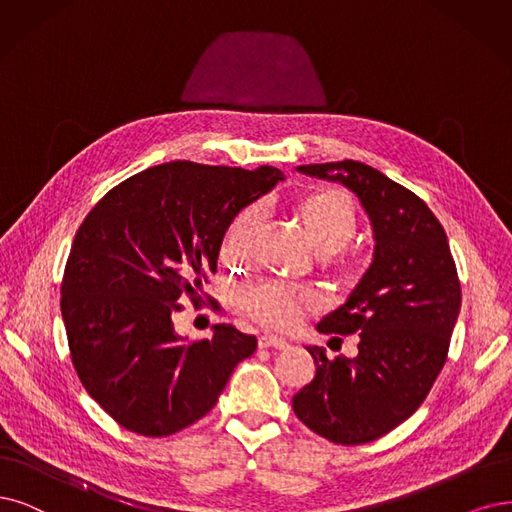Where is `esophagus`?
<instances>
[{"mask_svg": "<svg viewBox=\"0 0 512 512\" xmlns=\"http://www.w3.org/2000/svg\"><path fill=\"white\" fill-rule=\"evenodd\" d=\"M259 348H278V350H285L289 348V342L285 337H278V335H272V333H266L259 337Z\"/></svg>", "mask_w": 512, "mask_h": 512, "instance_id": "esophagus-1", "label": "esophagus"}]
</instances>
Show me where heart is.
I'll use <instances>...</instances> for the list:
<instances>
[{
	"mask_svg": "<svg viewBox=\"0 0 512 512\" xmlns=\"http://www.w3.org/2000/svg\"><path fill=\"white\" fill-rule=\"evenodd\" d=\"M293 213L301 223L308 242L318 255H335L344 251L356 238L358 217L350 198L335 189L301 194L293 202ZM263 225V211L249 206L240 211L225 227L221 255L227 261H249ZM339 268L352 276L348 261H337ZM312 304L310 293L280 280H261L240 293V308L251 318L268 327H289L299 318L304 306Z\"/></svg>",
	"mask_w": 512,
	"mask_h": 512,
	"instance_id": "obj_1",
	"label": "heart"
}]
</instances>
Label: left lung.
<instances>
[{
    "instance_id": "8db88e82",
    "label": "left lung",
    "mask_w": 512,
    "mask_h": 512,
    "mask_svg": "<svg viewBox=\"0 0 512 512\" xmlns=\"http://www.w3.org/2000/svg\"><path fill=\"white\" fill-rule=\"evenodd\" d=\"M299 173L342 183L371 221L373 259L320 333L358 335V354L327 358L308 346L316 375L293 396L297 418L320 437L361 445L403 424L441 373L462 291L447 234L409 189L363 162L297 166Z\"/></svg>"
}]
</instances>
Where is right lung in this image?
Returning a JSON list of instances; mask_svg holds the SVG:
<instances>
[{
	"mask_svg": "<svg viewBox=\"0 0 512 512\" xmlns=\"http://www.w3.org/2000/svg\"><path fill=\"white\" fill-rule=\"evenodd\" d=\"M285 179L255 170L166 162L116 185L73 238L61 287L71 361L88 394L143 437H168L217 405L255 335L215 325L187 344L179 301H200L225 227Z\"/></svg>",
	"mask_w": 512,
	"mask_h": 512,
	"instance_id": "obj_1",
	"label": "right lung"
}]
</instances>
